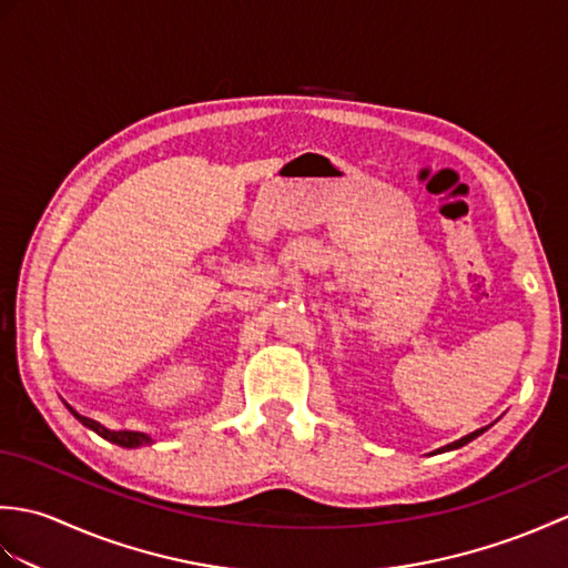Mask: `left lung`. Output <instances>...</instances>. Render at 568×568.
Wrapping results in <instances>:
<instances>
[{"instance_id": "8db88e82", "label": "left lung", "mask_w": 568, "mask_h": 568, "mask_svg": "<svg viewBox=\"0 0 568 568\" xmlns=\"http://www.w3.org/2000/svg\"><path fill=\"white\" fill-rule=\"evenodd\" d=\"M488 427H480V429H476V432H470V434H466V437H462L458 442H452L449 446H444V449H439V452H449V449H458V446H464V444H468L470 439H476L478 434H484Z\"/></svg>"}]
</instances>
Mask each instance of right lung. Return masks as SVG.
<instances>
[{
    "instance_id": "obj_1",
    "label": "right lung",
    "mask_w": 568,
    "mask_h": 568,
    "mask_svg": "<svg viewBox=\"0 0 568 568\" xmlns=\"http://www.w3.org/2000/svg\"><path fill=\"white\" fill-rule=\"evenodd\" d=\"M68 409L72 415H75V419L78 422H82L84 427L88 429H92V432H98L102 439H106V442H112V444H119V446H126V449H136V446H143V444H151L153 439L149 437V434H143V432H129V429H106L104 425H100V422H94V419H90V417H82V415H78L75 409H72L70 405H68Z\"/></svg>"
}]
</instances>
